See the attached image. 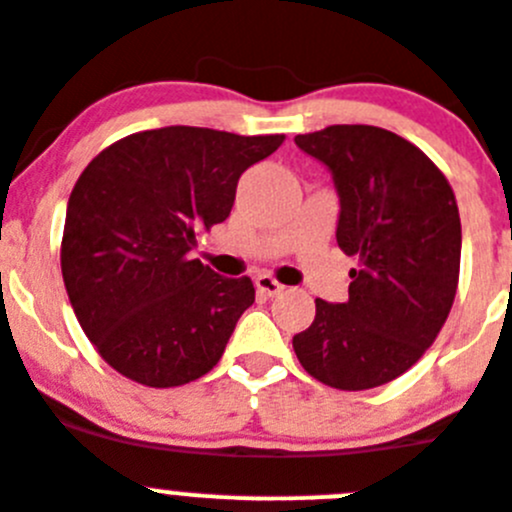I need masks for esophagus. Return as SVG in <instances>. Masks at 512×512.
<instances>
[{"label":"esophagus","mask_w":512,"mask_h":512,"mask_svg":"<svg viewBox=\"0 0 512 512\" xmlns=\"http://www.w3.org/2000/svg\"><path fill=\"white\" fill-rule=\"evenodd\" d=\"M255 288H257V293H260V296H265V298H275V296H280V293H283V285H280L278 280L273 278V275H257Z\"/></svg>","instance_id":"obj_1"}]
</instances>
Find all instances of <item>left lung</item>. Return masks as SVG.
<instances>
[{"label": "left lung", "instance_id": "8db88e82", "mask_svg": "<svg viewBox=\"0 0 512 512\" xmlns=\"http://www.w3.org/2000/svg\"><path fill=\"white\" fill-rule=\"evenodd\" d=\"M296 145L331 170L336 242L357 267L347 301L316 298L293 349L329 388H377L411 370L449 316L462 257L457 199L426 153L382 127L331 124Z\"/></svg>", "mask_w": 512, "mask_h": 512}]
</instances>
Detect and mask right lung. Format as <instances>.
Returning a JSON list of instances; mask_svg holds the SVG:
<instances>
[{
    "label": "right lung",
    "mask_w": 512,
    "mask_h": 512,
    "mask_svg": "<svg viewBox=\"0 0 512 512\" xmlns=\"http://www.w3.org/2000/svg\"><path fill=\"white\" fill-rule=\"evenodd\" d=\"M283 140L160 127L86 165L68 199L63 283L84 334L119 375L178 388L222 359L255 285L193 260L196 234L227 219L239 176Z\"/></svg>",
    "instance_id": "right-lung-1"
}]
</instances>
